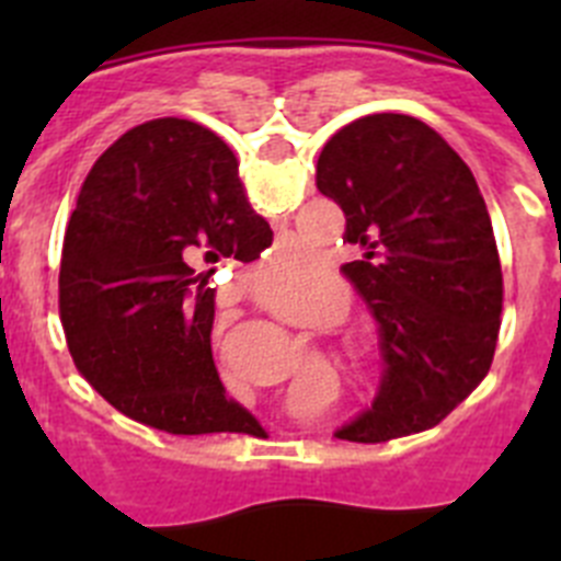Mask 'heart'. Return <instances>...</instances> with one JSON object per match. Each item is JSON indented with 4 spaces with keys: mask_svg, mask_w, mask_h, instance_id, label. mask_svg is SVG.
<instances>
[{
    "mask_svg": "<svg viewBox=\"0 0 561 561\" xmlns=\"http://www.w3.org/2000/svg\"><path fill=\"white\" fill-rule=\"evenodd\" d=\"M345 311V304L340 306H329L323 304L320 297L311 295V291H297V295H291L289 300H284V304L277 306V314L284 317V320H291V323H323V314L325 311ZM351 356H354V365L359 370H365V374L376 376L381 370V354L376 345H354V351H351Z\"/></svg>",
    "mask_w": 561,
    "mask_h": 561,
    "instance_id": "1",
    "label": "heart"
}]
</instances>
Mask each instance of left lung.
Wrapping results in <instances>:
<instances>
[{
    "instance_id": "obj_1",
    "label": "left lung",
    "mask_w": 561,
    "mask_h": 561,
    "mask_svg": "<svg viewBox=\"0 0 561 561\" xmlns=\"http://www.w3.org/2000/svg\"><path fill=\"white\" fill-rule=\"evenodd\" d=\"M317 191L345 213L362 257L342 266L379 323L385 376L340 438L359 444L447 419L492 368L503 272L472 171L410 114H368L320 151Z\"/></svg>"
}]
</instances>
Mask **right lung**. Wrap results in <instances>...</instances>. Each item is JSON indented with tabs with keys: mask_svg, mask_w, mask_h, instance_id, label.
Instances as JSON below:
<instances>
[{
	"mask_svg": "<svg viewBox=\"0 0 561 561\" xmlns=\"http://www.w3.org/2000/svg\"><path fill=\"white\" fill-rule=\"evenodd\" d=\"M270 244L221 137L180 117L128 128L92 165L64 236L58 314L78 374L162 433H238L247 410L210 348L213 270L193 266L255 261Z\"/></svg>",
	"mask_w": 561,
	"mask_h": 561,
	"instance_id": "right-lung-1",
	"label": "right lung"
}]
</instances>
